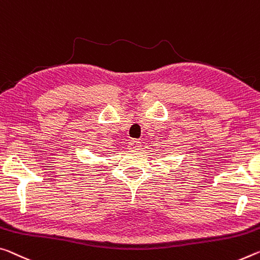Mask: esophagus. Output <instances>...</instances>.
<instances>
[{"instance_id":"34e87169","label":"esophagus","mask_w":260,"mask_h":260,"mask_svg":"<svg viewBox=\"0 0 260 260\" xmlns=\"http://www.w3.org/2000/svg\"><path fill=\"white\" fill-rule=\"evenodd\" d=\"M140 141H138V140H131V141L128 142V149L129 150H135V149H139V147L141 146L140 145Z\"/></svg>"}]
</instances>
